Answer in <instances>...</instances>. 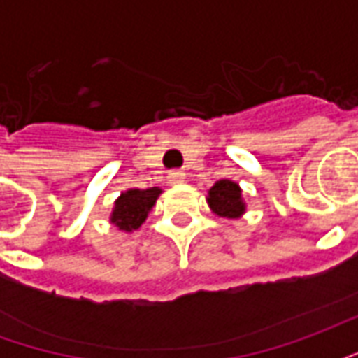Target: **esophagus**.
Returning a JSON list of instances; mask_svg holds the SVG:
<instances>
[{
	"label": "esophagus",
	"instance_id": "34e87169",
	"mask_svg": "<svg viewBox=\"0 0 358 358\" xmlns=\"http://www.w3.org/2000/svg\"><path fill=\"white\" fill-rule=\"evenodd\" d=\"M184 172L182 171H172L171 174H169V178H171V184H180V182H184Z\"/></svg>",
	"mask_w": 358,
	"mask_h": 358
}]
</instances>
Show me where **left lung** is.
Returning <instances> with one entry per match:
<instances>
[{"label":"left lung","mask_w":358,"mask_h":358,"mask_svg":"<svg viewBox=\"0 0 358 358\" xmlns=\"http://www.w3.org/2000/svg\"><path fill=\"white\" fill-rule=\"evenodd\" d=\"M207 201L218 217L236 218L245 210L243 201H241L240 186L230 182V180H218L217 184L209 189Z\"/></svg>","instance_id":"1"}]
</instances>
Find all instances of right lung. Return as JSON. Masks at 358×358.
Instances as JSON below:
<instances>
[{
	"mask_svg": "<svg viewBox=\"0 0 358 358\" xmlns=\"http://www.w3.org/2000/svg\"><path fill=\"white\" fill-rule=\"evenodd\" d=\"M161 194L159 187H149V189H128L115 201V210L110 222L117 224L120 230L132 232L140 228L141 222L148 218V213L155 205L157 197Z\"/></svg>",
	"mask_w": 358,
	"mask_h": 358,
	"instance_id": "1",
	"label": "right lung"
}]
</instances>
